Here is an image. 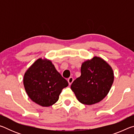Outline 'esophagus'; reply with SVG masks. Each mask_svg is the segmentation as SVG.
Here are the masks:
<instances>
[{
	"mask_svg": "<svg viewBox=\"0 0 134 134\" xmlns=\"http://www.w3.org/2000/svg\"><path fill=\"white\" fill-rule=\"evenodd\" d=\"M73 80H74V79H73V78L72 77H69V79H68L67 81H68V83H69V85H71V83H72V81H73Z\"/></svg>",
	"mask_w": 134,
	"mask_h": 134,
	"instance_id": "obj_1",
	"label": "esophagus"
}]
</instances>
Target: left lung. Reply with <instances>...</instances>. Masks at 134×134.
Masks as SVG:
<instances>
[{"instance_id": "8db88e82", "label": "left lung", "mask_w": 134, "mask_h": 134, "mask_svg": "<svg viewBox=\"0 0 134 134\" xmlns=\"http://www.w3.org/2000/svg\"><path fill=\"white\" fill-rule=\"evenodd\" d=\"M114 74L108 63L94 57L82 63L81 76L71 85V89L80 103L87 105L100 102L109 92Z\"/></svg>"}]
</instances>
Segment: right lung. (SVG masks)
Segmentation results:
<instances>
[{"label": "right lung", "mask_w": 134, "mask_h": 134, "mask_svg": "<svg viewBox=\"0 0 134 134\" xmlns=\"http://www.w3.org/2000/svg\"><path fill=\"white\" fill-rule=\"evenodd\" d=\"M24 85L34 102L48 107L58 101L62 90L69 85L50 60L39 58L26 70Z\"/></svg>", "instance_id": "add662e5"}]
</instances>
